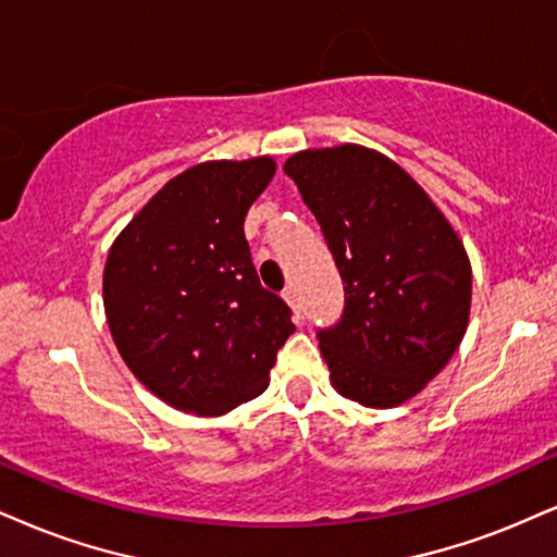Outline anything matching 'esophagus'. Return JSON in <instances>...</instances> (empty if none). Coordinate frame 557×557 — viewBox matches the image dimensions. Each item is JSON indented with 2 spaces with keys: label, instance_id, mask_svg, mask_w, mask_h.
I'll return each instance as SVG.
<instances>
[{
  "label": "esophagus",
  "instance_id": "1",
  "mask_svg": "<svg viewBox=\"0 0 557 557\" xmlns=\"http://www.w3.org/2000/svg\"><path fill=\"white\" fill-rule=\"evenodd\" d=\"M281 297H284L286 301H289V307L294 310V318H297V322L305 320V318H301V301H299V297H297V289H294L292 284L286 286L284 292H281Z\"/></svg>",
  "mask_w": 557,
  "mask_h": 557
}]
</instances>
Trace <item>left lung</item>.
Wrapping results in <instances>:
<instances>
[{"mask_svg": "<svg viewBox=\"0 0 557 557\" xmlns=\"http://www.w3.org/2000/svg\"><path fill=\"white\" fill-rule=\"evenodd\" d=\"M343 278L320 327L333 387L367 408L421 393L468 331L472 271L457 232L400 164L356 144L286 160Z\"/></svg>", "mask_w": 557, "mask_h": 557, "instance_id": "left-lung-1", "label": "left lung"}]
</instances>
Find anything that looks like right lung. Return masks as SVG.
<instances>
[{
  "mask_svg": "<svg viewBox=\"0 0 557 557\" xmlns=\"http://www.w3.org/2000/svg\"><path fill=\"white\" fill-rule=\"evenodd\" d=\"M273 173L271 157L196 164L108 252L102 301L115 346L144 387L185 413L222 416L258 397L294 333L243 230Z\"/></svg>",
  "mask_w": 557,
  "mask_h": 557,
  "instance_id": "right-lung-1",
  "label": "right lung"
}]
</instances>
